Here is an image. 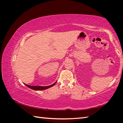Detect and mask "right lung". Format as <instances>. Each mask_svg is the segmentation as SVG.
Instances as JSON below:
<instances>
[{
  "mask_svg": "<svg viewBox=\"0 0 123 123\" xmlns=\"http://www.w3.org/2000/svg\"><path fill=\"white\" fill-rule=\"evenodd\" d=\"M55 82V83H54L53 84L51 85L50 86H30V85H28L25 84V85L26 86L28 87V88H30L31 89H33V90H45V89H48L49 88L53 86L56 84Z\"/></svg>",
  "mask_w": 123,
  "mask_h": 123,
  "instance_id": "right-lung-1",
  "label": "right lung"
}]
</instances>
